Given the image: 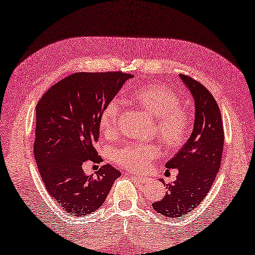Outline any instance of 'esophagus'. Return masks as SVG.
Here are the masks:
<instances>
[{
	"label": "esophagus",
	"mask_w": 255,
	"mask_h": 255,
	"mask_svg": "<svg viewBox=\"0 0 255 255\" xmlns=\"http://www.w3.org/2000/svg\"><path fill=\"white\" fill-rule=\"evenodd\" d=\"M128 176H131V177L133 178V179H134L136 182H139V184H145V182L148 181V178L133 175V173H131V172H128Z\"/></svg>",
	"instance_id": "esophagus-1"
}]
</instances>
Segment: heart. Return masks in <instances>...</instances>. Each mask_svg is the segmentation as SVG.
Listing matches in <instances>:
<instances>
[{
    "mask_svg": "<svg viewBox=\"0 0 255 255\" xmlns=\"http://www.w3.org/2000/svg\"><path fill=\"white\" fill-rule=\"evenodd\" d=\"M128 102L149 112L155 118V131L168 150H177L185 144L189 135V118L181 107L179 95L162 85H144L128 94ZM121 106L116 100L103 107L98 127L107 136L118 130ZM160 150L153 143H128L111 153V159L131 171H142L159 155Z\"/></svg>",
    "mask_w": 255,
    "mask_h": 255,
    "instance_id": "1",
    "label": "heart"
}]
</instances>
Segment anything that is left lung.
Listing matches in <instances>:
<instances>
[{"label":"left lung","instance_id":"8db88e82","mask_svg":"<svg viewBox=\"0 0 255 255\" xmlns=\"http://www.w3.org/2000/svg\"><path fill=\"white\" fill-rule=\"evenodd\" d=\"M195 101V122L191 135L178 153L166 163L177 169V179L166 185L161 200L153 209L166 217H182L203 202L211 190L221 167L224 131L215 98L203 84L179 75ZM164 184L163 179H160Z\"/></svg>","mask_w":255,"mask_h":255}]
</instances>
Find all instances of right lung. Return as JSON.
Instances as JSON below:
<instances>
[{"instance_id":"right-lung-1","label":"right lung","mask_w":255,"mask_h":255,"mask_svg":"<svg viewBox=\"0 0 255 255\" xmlns=\"http://www.w3.org/2000/svg\"><path fill=\"white\" fill-rule=\"evenodd\" d=\"M121 71L76 73L43 94L35 106L33 152L49 195L74 216H86L104 204L121 172L104 164L86 175L84 164L100 163L94 144L100 136L98 118L125 80Z\"/></svg>"}]
</instances>
